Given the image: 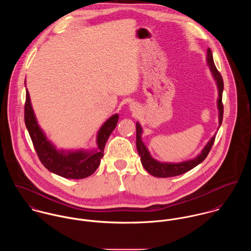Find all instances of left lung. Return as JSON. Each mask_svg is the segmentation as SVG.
<instances>
[{"label": "left lung", "instance_id": "8db88e82", "mask_svg": "<svg viewBox=\"0 0 251 251\" xmlns=\"http://www.w3.org/2000/svg\"><path fill=\"white\" fill-rule=\"evenodd\" d=\"M207 64L212 72V75L215 80L217 90H218V99H217V109H218V127H220L221 123H222V118H223V104H222V92H223V80L220 75V73L216 70L215 63H214V58H213V53L210 48H208L207 51ZM142 133H143V128L140 126L139 123H136V147L137 151L141 159V163L143 165L145 170L150 173L151 175L158 178H169V177H175L181 175L198 164H200L209 154L212 146L215 142V134L209 140V142L204 147V149L201 151V152L193 157L192 159H188L185 161L181 162H161L156 159H154L146 145L142 141Z\"/></svg>", "mask_w": 251, "mask_h": 251}]
</instances>
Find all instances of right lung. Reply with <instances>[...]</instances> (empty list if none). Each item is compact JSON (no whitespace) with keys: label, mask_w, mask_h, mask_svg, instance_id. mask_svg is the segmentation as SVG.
<instances>
[{"label":"right lung","mask_w":251,"mask_h":251,"mask_svg":"<svg viewBox=\"0 0 251 251\" xmlns=\"http://www.w3.org/2000/svg\"><path fill=\"white\" fill-rule=\"evenodd\" d=\"M24 118L38 158L44 167L63 178L79 179L91 176L100 166L105 144L118 124L119 115L111 116L100 126L97 135V148L90 151L58 150L49 141L37 123L28 90L26 91Z\"/></svg>","instance_id":"right-lung-1"}]
</instances>
